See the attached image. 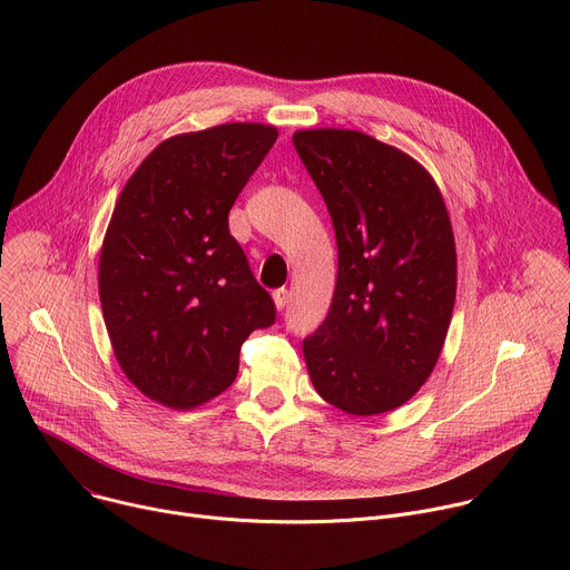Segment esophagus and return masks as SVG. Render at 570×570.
Listing matches in <instances>:
<instances>
[{
    "mask_svg": "<svg viewBox=\"0 0 570 570\" xmlns=\"http://www.w3.org/2000/svg\"><path fill=\"white\" fill-rule=\"evenodd\" d=\"M273 299H275V306H277V308H284V306L288 304V291H286V288H277V291L273 293Z\"/></svg>",
    "mask_w": 570,
    "mask_h": 570,
    "instance_id": "obj_1",
    "label": "esophagus"
}]
</instances>
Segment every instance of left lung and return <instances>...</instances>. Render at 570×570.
<instances>
[{"label": "left lung", "instance_id": "1", "mask_svg": "<svg viewBox=\"0 0 570 570\" xmlns=\"http://www.w3.org/2000/svg\"><path fill=\"white\" fill-rule=\"evenodd\" d=\"M327 203L338 277L327 317L302 343L317 394L356 417L409 401L431 376L455 304V238L431 174L358 130L293 135Z\"/></svg>", "mask_w": 570, "mask_h": 570}]
</instances>
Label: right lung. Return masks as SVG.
Listing matches in <instances>:
<instances>
[{
	"mask_svg": "<svg viewBox=\"0 0 570 570\" xmlns=\"http://www.w3.org/2000/svg\"><path fill=\"white\" fill-rule=\"evenodd\" d=\"M275 139L264 124L165 139L112 212L99 259L106 330L130 383L169 409L227 390L240 345L277 317L227 225Z\"/></svg>",
	"mask_w": 570,
	"mask_h": 570,
	"instance_id": "add662e5",
	"label": "right lung"
}]
</instances>
